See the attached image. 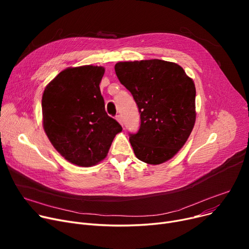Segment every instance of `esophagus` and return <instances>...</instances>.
<instances>
[{
	"instance_id": "obj_1",
	"label": "esophagus",
	"mask_w": 249,
	"mask_h": 249,
	"mask_svg": "<svg viewBox=\"0 0 249 249\" xmlns=\"http://www.w3.org/2000/svg\"><path fill=\"white\" fill-rule=\"evenodd\" d=\"M116 120L123 126V119H122V116H120V115L116 116Z\"/></svg>"
}]
</instances>
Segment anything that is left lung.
<instances>
[{"mask_svg":"<svg viewBox=\"0 0 249 249\" xmlns=\"http://www.w3.org/2000/svg\"><path fill=\"white\" fill-rule=\"evenodd\" d=\"M118 80L131 93L140 126L129 141L148 164L171 160L184 146L196 121V88L181 67L160 59L118 62Z\"/></svg>","mask_w":249,"mask_h":249,"instance_id":"8db88e82","label":"left lung"}]
</instances>
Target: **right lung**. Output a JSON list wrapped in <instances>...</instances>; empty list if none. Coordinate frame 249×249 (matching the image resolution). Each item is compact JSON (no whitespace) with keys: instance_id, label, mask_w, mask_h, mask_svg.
<instances>
[{"instance_id":"obj_1","label":"right lung","mask_w":249,"mask_h":249,"mask_svg":"<svg viewBox=\"0 0 249 249\" xmlns=\"http://www.w3.org/2000/svg\"><path fill=\"white\" fill-rule=\"evenodd\" d=\"M105 69L94 65L59 72L42 96L43 128L51 144L70 162L95 165L107 156L121 125L108 116L100 90Z\"/></svg>"}]
</instances>
